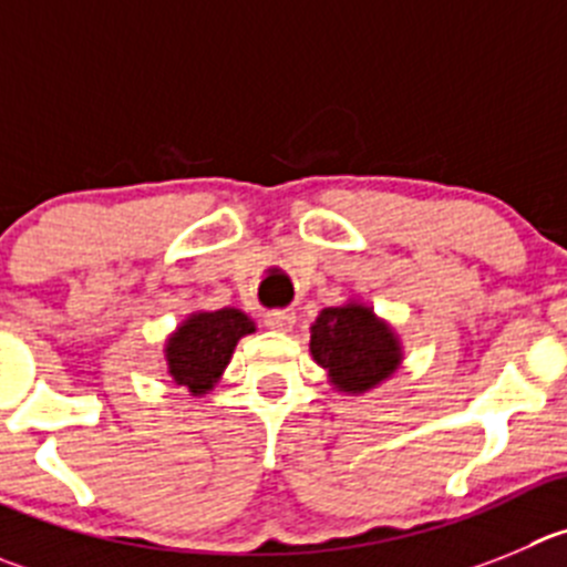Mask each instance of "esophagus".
Returning <instances> with one entry per match:
<instances>
[{
	"label": "esophagus",
	"instance_id": "34e87169",
	"mask_svg": "<svg viewBox=\"0 0 567 567\" xmlns=\"http://www.w3.org/2000/svg\"><path fill=\"white\" fill-rule=\"evenodd\" d=\"M296 324L293 310H268L266 313V327L271 330H290Z\"/></svg>",
	"mask_w": 567,
	"mask_h": 567
}]
</instances>
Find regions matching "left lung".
<instances>
[{
    "label": "left lung",
    "instance_id": "1",
    "mask_svg": "<svg viewBox=\"0 0 567 567\" xmlns=\"http://www.w3.org/2000/svg\"><path fill=\"white\" fill-rule=\"evenodd\" d=\"M310 352L341 391H367L400 363V347L385 324L361 305L327 308L313 324Z\"/></svg>",
    "mask_w": 567,
    "mask_h": 567
}]
</instances>
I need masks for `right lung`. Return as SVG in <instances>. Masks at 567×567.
<instances>
[{
  "label": "right lung",
  "mask_w": 567,
  "mask_h": 567,
  "mask_svg": "<svg viewBox=\"0 0 567 567\" xmlns=\"http://www.w3.org/2000/svg\"><path fill=\"white\" fill-rule=\"evenodd\" d=\"M251 330V319L231 308L189 316L167 343L173 380L193 394H206L229 363L237 341Z\"/></svg>",
  "instance_id": "1"
}]
</instances>
